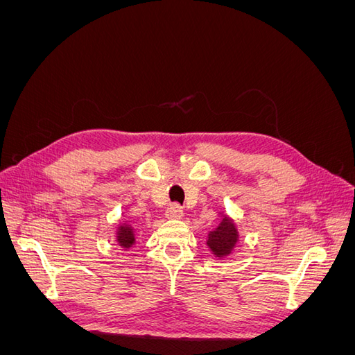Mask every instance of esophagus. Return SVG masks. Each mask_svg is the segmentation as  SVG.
<instances>
[{"label":"esophagus","mask_w":355,"mask_h":355,"mask_svg":"<svg viewBox=\"0 0 355 355\" xmlns=\"http://www.w3.org/2000/svg\"><path fill=\"white\" fill-rule=\"evenodd\" d=\"M167 219H182L184 218V209H182L179 204H171L166 211Z\"/></svg>","instance_id":"1"}]
</instances>
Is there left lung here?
I'll return each instance as SVG.
<instances>
[{"label": "left lung", "instance_id": "1", "mask_svg": "<svg viewBox=\"0 0 355 355\" xmlns=\"http://www.w3.org/2000/svg\"><path fill=\"white\" fill-rule=\"evenodd\" d=\"M240 241V234L237 225L228 216V214H220V222L216 228L209 232L207 245L211 253L222 259V257L230 256L235 245Z\"/></svg>", "mask_w": 355, "mask_h": 355}]
</instances>
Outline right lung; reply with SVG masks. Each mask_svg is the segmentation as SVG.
I'll return each instance as SVG.
<instances>
[{
    "label": "right lung",
    "instance_id": "1",
    "mask_svg": "<svg viewBox=\"0 0 355 355\" xmlns=\"http://www.w3.org/2000/svg\"><path fill=\"white\" fill-rule=\"evenodd\" d=\"M116 243L118 245H121L123 249H130V247L135 245L136 243V231L128 222L120 223L116 228Z\"/></svg>",
    "mask_w": 355,
    "mask_h": 355
}]
</instances>
